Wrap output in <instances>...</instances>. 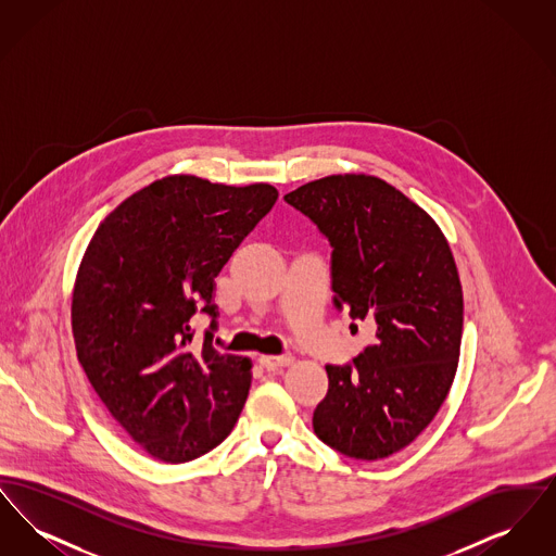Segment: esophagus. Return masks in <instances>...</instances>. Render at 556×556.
<instances>
[{"label":"esophagus","instance_id":"34e87169","mask_svg":"<svg viewBox=\"0 0 556 556\" xmlns=\"http://www.w3.org/2000/svg\"><path fill=\"white\" fill-rule=\"evenodd\" d=\"M258 363H261L266 370H277L291 365L293 358H291V356H261Z\"/></svg>","mask_w":556,"mask_h":556}]
</instances>
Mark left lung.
I'll list each match as a JSON object with an SVG mask.
<instances>
[{
  "mask_svg": "<svg viewBox=\"0 0 556 556\" xmlns=\"http://www.w3.org/2000/svg\"><path fill=\"white\" fill-rule=\"evenodd\" d=\"M283 200L331 245L333 304L375 333L352 363L327 365L320 442L358 460L408 446L444 404L460 354L463 290L448 241L396 187L333 175Z\"/></svg>",
  "mask_w": 556,
  "mask_h": 556,
  "instance_id": "1",
  "label": "left lung"
}]
</instances>
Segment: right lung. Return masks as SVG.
<instances>
[{"mask_svg": "<svg viewBox=\"0 0 556 556\" xmlns=\"http://www.w3.org/2000/svg\"><path fill=\"white\" fill-rule=\"evenodd\" d=\"M266 184L231 187L173 175L100 223L73 293L83 370L110 415L148 454L187 463L238 424L252 363L212 348L214 277L277 202ZM208 314L202 349L190 317Z\"/></svg>", "mask_w": 556, "mask_h": 556, "instance_id": "obj_1", "label": "right lung"}]
</instances>
